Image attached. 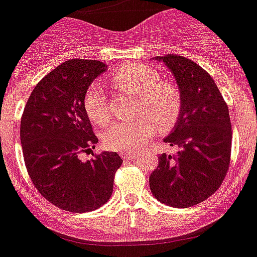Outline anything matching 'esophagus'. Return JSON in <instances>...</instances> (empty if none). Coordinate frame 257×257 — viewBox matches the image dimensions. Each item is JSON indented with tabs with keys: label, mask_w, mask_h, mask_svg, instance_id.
Instances as JSON below:
<instances>
[{
	"label": "esophagus",
	"mask_w": 257,
	"mask_h": 257,
	"mask_svg": "<svg viewBox=\"0 0 257 257\" xmlns=\"http://www.w3.org/2000/svg\"><path fill=\"white\" fill-rule=\"evenodd\" d=\"M138 153H134V152H123L121 153V157L124 160H132V158H136Z\"/></svg>",
	"instance_id": "34e87169"
}]
</instances>
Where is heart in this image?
<instances>
[{"instance_id":"obj_1","label":"heart","mask_w":257,"mask_h":257,"mask_svg":"<svg viewBox=\"0 0 257 257\" xmlns=\"http://www.w3.org/2000/svg\"><path fill=\"white\" fill-rule=\"evenodd\" d=\"M116 87L140 97L138 114L133 121H116L102 134L105 147L111 151H131L140 148L152 136L157 126L161 131L171 128L181 111V93L175 83L164 81L161 74L142 64H124L112 73ZM83 107L92 123L104 125L110 111L102 90L91 85L83 97Z\"/></svg>"}]
</instances>
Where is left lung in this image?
Instances as JSON below:
<instances>
[{"instance_id": "obj_1", "label": "left lung", "mask_w": 257, "mask_h": 257, "mask_svg": "<svg viewBox=\"0 0 257 257\" xmlns=\"http://www.w3.org/2000/svg\"><path fill=\"white\" fill-rule=\"evenodd\" d=\"M155 59L164 62L174 74L183 104L172 132L164 140L179 151L158 157L150 188L164 204L189 208L214 194L229 169L228 106L210 74L195 62L175 54Z\"/></svg>"}]
</instances>
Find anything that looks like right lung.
<instances>
[{
  "label": "right lung",
  "mask_w": 257,
  "mask_h": 257,
  "mask_svg": "<svg viewBox=\"0 0 257 257\" xmlns=\"http://www.w3.org/2000/svg\"><path fill=\"white\" fill-rule=\"evenodd\" d=\"M107 66L100 61L69 59L48 73L24 109L20 140L31 181L52 204L85 213L110 199L115 172L123 164L116 152L81 161L99 142L83 107V97Z\"/></svg>",
  "instance_id": "add662e5"
}]
</instances>
